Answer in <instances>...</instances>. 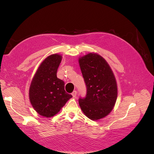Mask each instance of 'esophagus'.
I'll use <instances>...</instances> for the list:
<instances>
[{
	"label": "esophagus",
	"instance_id": "obj_1",
	"mask_svg": "<svg viewBox=\"0 0 154 154\" xmlns=\"http://www.w3.org/2000/svg\"><path fill=\"white\" fill-rule=\"evenodd\" d=\"M72 95L73 97H74V98H75V97H76V96H77V91H74V92H73L72 93Z\"/></svg>",
	"mask_w": 154,
	"mask_h": 154
}]
</instances>
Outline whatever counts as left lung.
<instances>
[{
  "label": "left lung",
  "instance_id": "obj_1",
  "mask_svg": "<svg viewBox=\"0 0 154 154\" xmlns=\"http://www.w3.org/2000/svg\"><path fill=\"white\" fill-rule=\"evenodd\" d=\"M87 86V95L79 99L84 115L92 120L108 116L117 98V84L107 62L99 54L90 52L79 58Z\"/></svg>",
  "mask_w": 154,
  "mask_h": 154
}]
</instances>
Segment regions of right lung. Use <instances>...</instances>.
<instances>
[{
  "mask_svg": "<svg viewBox=\"0 0 154 154\" xmlns=\"http://www.w3.org/2000/svg\"><path fill=\"white\" fill-rule=\"evenodd\" d=\"M62 55H48L41 62L32 78L29 91L30 102L38 114L50 118L72 97L64 89L65 83L57 77Z\"/></svg>",
  "mask_w": 154,
  "mask_h": 154,
  "instance_id": "add662e5",
  "label": "right lung"
}]
</instances>
